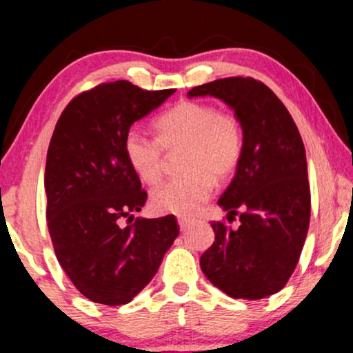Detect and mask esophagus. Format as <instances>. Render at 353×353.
Masks as SVG:
<instances>
[{"label":"esophagus","instance_id":"34e87169","mask_svg":"<svg viewBox=\"0 0 353 353\" xmlns=\"http://www.w3.org/2000/svg\"><path fill=\"white\" fill-rule=\"evenodd\" d=\"M193 221L188 219V217H178V225H180L181 230H186L191 225Z\"/></svg>","mask_w":353,"mask_h":353}]
</instances>
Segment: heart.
Returning <instances> with one entry per match:
<instances>
[{
    "label": "heart",
    "instance_id": "obj_1",
    "mask_svg": "<svg viewBox=\"0 0 353 353\" xmlns=\"http://www.w3.org/2000/svg\"><path fill=\"white\" fill-rule=\"evenodd\" d=\"M157 139L132 129L124 137V154L143 183L162 180L165 152L180 157L185 173L154 190L157 212L191 216L210 198L214 183H224L236 173L243 152V129L230 111H217L211 103L185 99L155 119Z\"/></svg>",
    "mask_w": 353,
    "mask_h": 353
}]
</instances>
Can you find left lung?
I'll return each mask as SVG.
<instances>
[{"mask_svg": "<svg viewBox=\"0 0 353 353\" xmlns=\"http://www.w3.org/2000/svg\"><path fill=\"white\" fill-rule=\"evenodd\" d=\"M223 99L243 129L236 176L219 198L228 221H212L216 241L199 259L203 273L230 298L262 299L293 275L311 217L306 150L293 117L262 81L229 77L188 97Z\"/></svg>", "mask_w": 353, "mask_h": 353, "instance_id": "1", "label": "left lung"}]
</instances>
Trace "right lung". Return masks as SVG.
Wrapping results in <instances>:
<instances>
[{"instance_id":"right-lung-1","label":"right lung","mask_w":353,"mask_h":353,"mask_svg":"<svg viewBox=\"0 0 353 353\" xmlns=\"http://www.w3.org/2000/svg\"><path fill=\"white\" fill-rule=\"evenodd\" d=\"M173 93L108 81L77 94L57 121L43 176L47 228L60 267L93 303H129L180 234L173 214L132 222L147 193L124 154L130 125Z\"/></svg>"}]
</instances>
